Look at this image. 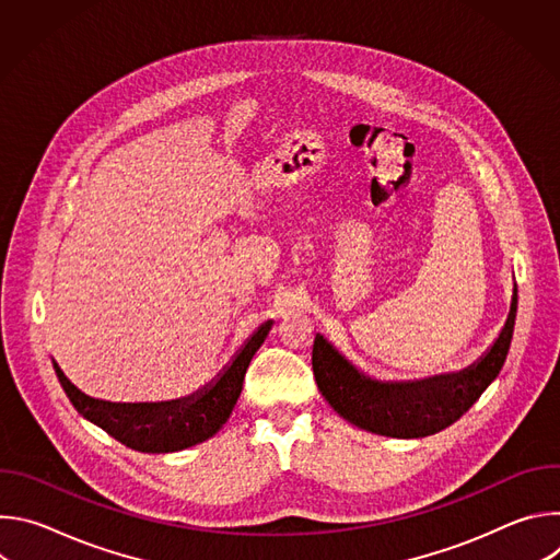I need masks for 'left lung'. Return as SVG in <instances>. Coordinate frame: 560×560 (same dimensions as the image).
Instances as JSON below:
<instances>
[{
	"instance_id": "obj_1",
	"label": "left lung",
	"mask_w": 560,
	"mask_h": 560,
	"mask_svg": "<svg viewBox=\"0 0 560 560\" xmlns=\"http://www.w3.org/2000/svg\"><path fill=\"white\" fill-rule=\"evenodd\" d=\"M518 290L494 346L460 372L421 381H376L359 372L322 335L314 337L312 370L326 401L352 425L394 439L430 436L458 421L499 376L514 335Z\"/></svg>"
}]
</instances>
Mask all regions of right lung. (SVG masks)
I'll return each mask as SVG.
<instances>
[{"instance_id": "right-lung-1", "label": "right lung", "mask_w": 560, "mask_h": 560, "mask_svg": "<svg viewBox=\"0 0 560 560\" xmlns=\"http://www.w3.org/2000/svg\"><path fill=\"white\" fill-rule=\"evenodd\" d=\"M272 322H266L236 352V357L223 368L214 383L206 385L197 394L177 401L162 404H110L86 396L77 389L61 368L52 361L57 378L70 398L74 410L100 425L113 439L137 452H177L190 445L203 443L214 436L232 415L236 398L242 394L246 370L255 352L266 341Z\"/></svg>"}]
</instances>
